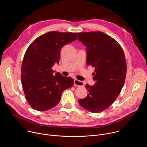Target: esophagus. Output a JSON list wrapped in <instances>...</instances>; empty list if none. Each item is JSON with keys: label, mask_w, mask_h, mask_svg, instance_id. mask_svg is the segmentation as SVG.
<instances>
[{"label": "esophagus", "mask_w": 147, "mask_h": 147, "mask_svg": "<svg viewBox=\"0 0 147 147\" xmlns=\"http://www.w3.org/2000/svg\"><path fill=\"white\" fill-rule=\"evenodd\" d=\"M74 85L78 87H80V86H84V82L81 81H79L78 80L75 79L74 81Z\"/></svg>", "instance_id": "34e87169"}]
</instances>
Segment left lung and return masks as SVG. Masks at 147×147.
<instances>
[{"mask_svg":"<svg viewBox=\"0 0 147 147\" xmlns=\"http://www.w3.org/2000/svg\"><path fill=\"white\" fill-rule=\"evenodd\" d=\"M78 39L87 47V64L95 67V84H86L88 94L78 100L80 105L92 113L107 109L117 99L127 72L124 51L117 42L100 31L79 32Z\"/></svg>","mask_w":147,"mask_h":147,"instance_id":"obj_1","label":"left lung"}]
</instances>
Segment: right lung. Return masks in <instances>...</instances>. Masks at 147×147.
<instances>
[{
  "mask_svg": "<svg viewBox=\"0 0 147 147\" xmlns=\"http://www.w3.org/2000/svg\"><path fill=\"white\" fill-rule=\"evenodd\" d=\"M77 32L51 31L36 38L27 48L22 65V86L31 107L45 111L59 103L62 92L71 88L74 80L57 73L53 66L59 63L64 45L77 38Z\"/></svg>",
  "mask_w": 147,
  "mask_h": 147,
  "instance_id": "1",
  "label": "right lung"
}]
</instances>
